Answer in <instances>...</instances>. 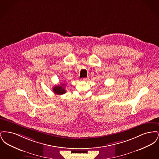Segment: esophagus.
I'll list each match as a JSON object with an SVG mask.
<instances>
[{
  "label": "esophagus",
  "instance_id": "esophagus-1",
  "mask_svg": "<svg viewBox=\"0 0 159 159\" xmlns=\"http://www.w3.org/2000/svg\"><path fill=\"white\" fill-rule=\"evenodd\" d=\"M88 79H89V78H88V77H85V78L81 79V80H82V81H87Z\"/></svg>",
  "mask_w": 159,
  "mask_h": 159
}]
</instances>
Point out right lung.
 Segmentation results:
<instances>
[{"label":"right lung","instance_id":"1","mask_svg":"<svg viewBox=\"0 0 159 159\" xmlns=\"http://www.w3.org/2000/svg\"><path fill=\"white\" fill-rule=\"evenodd\" d=\"M65 86L64 84H61L60 85H56L53 88V92L57 95H62L64 94L66 91L65 90Z\"/></svg>","mask_w":159,"mask_h":159}]
</instances>
